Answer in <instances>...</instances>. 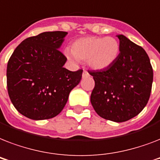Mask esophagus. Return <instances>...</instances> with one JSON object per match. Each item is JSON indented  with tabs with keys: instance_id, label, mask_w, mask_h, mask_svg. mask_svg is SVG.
<instances>
[{
	"instance_id": "obj_1",
	"label": "esophagus",
	"mask_w": 160,
	"mask_h": 160,
	"mask_svg": "<svg viewBox=\"0 0 160 160\" xmlns=\"http://www.w3.org/2000/svg\"><path fill=\"white\" fill-rule=\"evenodd\" d=\"M88 76H90V74L88 73L87 70H84V71H83L82 77H83V78H85V77H88Z\"/></svg>"
}]
</instances>
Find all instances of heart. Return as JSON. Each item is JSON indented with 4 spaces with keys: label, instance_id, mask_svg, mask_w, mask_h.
Segmentation results:
<instances>
[{
    "label": "heart",
    "instance_id": "1",
    "mask_svg": "<svg viewBox=\"0 0 160 160\" xmlns=\"http://www.w3.org/2000/svg\"><path fill=\"white\" fill-rule=\"evenodd\" d=\"M119 42L113 37L87 36L72 44L71 51L65 50L70 60L87 61L94 70H104L114 63L119 54Z\"/></svg>",
    "mask_w": 160,
    "mask_h": 160
}]
</instances>
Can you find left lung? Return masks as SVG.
Masks as SVG:
<instances>
[{
    "label": "left lung",
    "mask_w": 160,
    "mask_h": 160,
    "mask_svg": "<svg viewBox=\"0 0 160 160\" xmlns=\"http://www.w3.org/2000/svg\"><path fill=\"white\" fill-rule=\"evenodd\" d=\"M120 52L109 67L90 73L95 80L90 95L93 108L100 117L124 122L136 116L149 101L153 68L141 46L119 35Z\"/></svg>",
    "instance_id": "1"
}]
</instances>
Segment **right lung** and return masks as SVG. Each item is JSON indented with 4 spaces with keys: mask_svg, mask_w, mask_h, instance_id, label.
<instances>
[{
    "mask_svg": "<svg viewBox=\"0 0 160 160\" xmlns=\"http://www.w3.org/2000/svg\"><path fill=\"white\" fill-rule=\"evenodd\" d=\"M65 31H47L24 40L10 57L6 69L9 97L18 112L35 120L59 114L83 70L63 67L67 58L59 48Z\"/></svg>",
    "mask_w": 160,
    "mask_h": 160,
    "instance_id": "add662e5",
    "label": "right lung"
}]
</instances>
